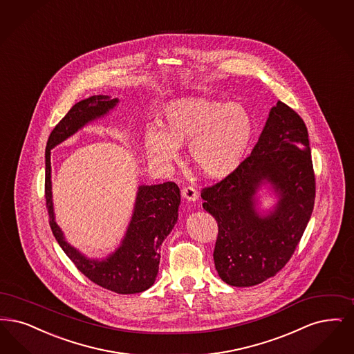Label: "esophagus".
<instances>
[{
	"instance_id": "esophagus-1",
	"label": "esophagus",
	"mask_w": 354,
	"mask_h": 354,
	"mask_svg": "<svg viewBox=\"0 0 354 354\" xmlns=\"http://www.w3.org/2000/svg\"><path fill=\"white\" fill-rule=\"evenodd\" d=\"M182 195L188 201H196L198 198V191L192 185H187L182 189Z\"/></svg>"
}]
</instances>
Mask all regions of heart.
I'll return each mask as SVG.
<instances>
[{"label":"heart","instance_id":"b5f03b06","mask_svg":"<svg viewBox=\"0 0 354 354\" xmlns=\"http://www.w3.org/2000/svg\"><path fill=\"white\" fill-rule=\"evenodd\" d=\"M159 124L143 133L149 156L169 165L176 160L178 147L189 143L192 165L211 179H223L239 169L254 133L253 117L242 104L198 96L170 102Z\"/></svg>","mask_w":354,"mask_h":354}]
</instances>
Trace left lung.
Instances as JSON below:
<instances>
[{"mask_svg":"<svg viewBox=\"0 0 354 354\" xmlns=\"http://www.w3.org/2000/svg\"><path fill=\"white\" fill-rule=\"evenodd\" d=\"M265 183L279 196L269 215L254 208V194ZM315 189L306 124L278 101L252 154L221 182L201 191L203 208L218 225L213 259L220 278L234 287H250L281 271L311 218Z\"/></svg>","mask_w":354,"mask_h":354,"instance_id":"8db88e82","label":"left lung"}]
</instances>
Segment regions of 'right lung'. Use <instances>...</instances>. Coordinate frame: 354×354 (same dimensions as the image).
Segmentation results:
<instances>
[{
  "label": "right lung",
  "instance_id": "right-lung-1",
  "mask_svg": "<svg viewBox=\"0 0 354 354\" xmlns=\"http://www.w3.org/2000/svg\"><path fill=\"white\" fill-rule=\"evenodd\" d=\"M109 96H91L76 102L54 130L46 146L44 196L50 227L63 252L79 271L100 287L117 294H137L156 282L160 245L178 221L180 189L174 182L140 185L127 234L115 252L104 259H89L71 246L57 227L51 192V149L66 141L86 124L104 117L117 105Z\"/></svg>",
  "mask_w": 354,
  "mask_h": 354
}]
</instances>
